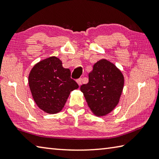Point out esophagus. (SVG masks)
Wrapping results in <instances>:
<instances>
[{
	"label": "esophagus",
	"mask_w": 159,
	"mask_h": 159,
	"mask_svg": "<svg viewBox=\"0 0 159 159\" xmlns=\"http://www.w3.org/2000/svg\"><path fill=\"white\" fill-rule=\"evenodd\" d=\"M76 82H77V84H79V86H80V85L82 84V79H78V80H76Z\"/></svg>",
	"instance_id": "1"
}]
</instances>
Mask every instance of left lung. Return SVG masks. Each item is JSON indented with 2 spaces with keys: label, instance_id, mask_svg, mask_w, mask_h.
<instances>
[{
  "label": "left lung",
  "instance_id": "left-lung-1",
  "mask_svg": "<svg viewBox=\"0 0 159 159\" xmlns=\"http://www.w3.org/2000/svg\"><path fill=\"white\" fill-rule=\"evenodd\" d=\"M89 78V83L80 86L88 105L95 115H107L120 101L124 87L123 74L114 64L101 59L93 65Z\"/></svg>",
  "mask_w": 159,
  "mask_h": 159
}]
</instances>
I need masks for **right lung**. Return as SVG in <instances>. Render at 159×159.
<instances>
[{"label":"right lung","instance_id":"add662e5","mask_svg":"<svg viewBox=\"0 0 159 159\" xmlns=\"http://www.w3.org/2000/svg\"><path fill=\"white\" fill-rule=\"evenodd\" d=\"M32 98L39 108L49 114L61 111L70 93L79 88L70 71L59 58L51 57L34 65L28 77Z\"/></svg>","mask_w":159,"mask_h":159}]
</instances>
